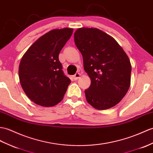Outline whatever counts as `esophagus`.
Segmentation results:
<instances>
[{
	"instance_id": "34e87169",
	"label": "esophagus",
	"mask_w": 153,
	"mask_h": 153,
	"mask_svg": "<svg viewBox=\"0 0 153 153\" xmlns=\"http://www.w3.org/2000/svg\"><path fill=\"white\" fill-rule=\"evenodd\" d=\"M80 76H81V74L79 73H76L75 75L74 76V79H75V80H77V79H79V78L80 77Z\"/></svg>"
}]
</instances>
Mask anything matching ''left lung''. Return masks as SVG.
Instances as JSON below:
<instances>
[{
  "instance_id": "obj_1",
  "label": "left lung",
  "mask_w": 153,
  "mask_h": 153,
  "mask_svg": "<svg viewBox=\"0 0 153 153\" xmlns=\"http://www.w3.org/2000/svg\"><path fill=\"white\" fill-rule=\"evenodd\" d=\"M74 42L91 81L85 91L87 102L99 110L119 104L130 88L132 70L130 59L121 46L97 28H77Z\"/></svg>"
}]
</instances>
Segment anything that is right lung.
I'll return each instance as SVG.
<instances>
[{"label": "right lung", "instance_id": "obj_1", "mask_svg": "<svg viewBox=\"0 0 153 153\" xmlns=\"http://www.w3.org/2000/svg\"><path fill=\"white\" fill-rule=\"evenodd\" d=\"M73 28H56L39 38L21 58L19 78L25 93L39 105L52 107L63 99L71 81L64 75L59 55Z\"/></svg>", "mask_w": 153, "mask_h": 153}]
</instances>
